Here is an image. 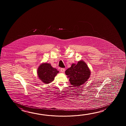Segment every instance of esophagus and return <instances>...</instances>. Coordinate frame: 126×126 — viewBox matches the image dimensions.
Returning a JSON list of instances; mask_svg holds the SVG:
<instances>
[{
  "label": "esophagus",
  "instance_id": "esophagus-1",
  "mask_svg": "<svg viewBox=\"0 0 126 126\" xmlns=\"http://www.w3.org/2000/svg\"><path fill=\"white\" fill-rule=\"evenodd\" d=\"M65 69L63 68H61V69H60V72H63H63H65Z\"/></svg>",
  "mask_w": 126,
  "mask_h": 126
}]
</instances>
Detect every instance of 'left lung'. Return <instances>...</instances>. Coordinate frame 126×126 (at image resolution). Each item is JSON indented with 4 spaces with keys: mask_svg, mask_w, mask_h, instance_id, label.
Segmentation results:
<instances>
[{
    "mask_svg": "<svg viewBox=\"0 0 126 126\" xmlns=\"http://www.w3.org/2000/svg\"><path fill=\"white\" fill-rule=\"evenodd\" d=\"M65 74L72 85L80 86L88 80L91 75V71L86 63L80 60L77 64L73 63L65 71Z\"/></svg>",
    "mask_w": 126,
    "mask_h": 126,
    "instance_id": "left-lung-1",
    "label": "left lung"
}]
</instances>
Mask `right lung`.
Masks as SVG:
<instances>
[{
	"instance_id": "1",
	"label": "right lung",
	"mask_w": 126,
	"mask_h": 126,
	"mask_svg": "<svg viewBox=\"0 0 126 126\" xmlns=\"http://www.w3.org/2000/svg\"><path fill=\"white\" fill-rule=\"evenodd\" d=\"M59 72V71L48 63H43L38 68V76L40 80L46 84L52 82Z\"/></svg>"
}]
</instances>
